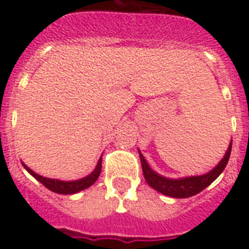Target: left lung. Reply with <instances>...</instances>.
I'll return each instance as SVG.
<instances>
[{
	"label": "left lung",
	"mask_w": 249,
	"mask_h": 249,
	"mask_svg": "<svg viewBox=\"0 0 249 249\" xmlns=\"http://www.w3.org/2000/svg\"><path fill=\"white\" fill-rule=\"evenodd\" d=\"M231 149H232V140H231L228 149L225 152L224 157L220 160L219 164L212 171H209L208 173L201 175V176H189V178H168L159 175L149 167L145 157L141 155L140 151H139V153H140L141 167H142V173H144L146 183L149 184L153 189H156L157 192L167 195L169 197L185 198L197 195L198 192H201L203 189H205L219 178L221 172L224 171L228 160H230Z\"/></svg>",
	"instance_id": "obj_1"
}]
</instances>
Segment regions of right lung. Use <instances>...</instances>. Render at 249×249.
Wrapping results in <instances>:
<instances>
[{
  "label": "right lung",
  "mask_w": 249,
  "mask_h": 249,
  "mask_svg": "<svg viewBox=\"0 0 249 249\" xmlns=\"http://www.w3.org/2000/svg\"><path fill=\"white\" fill-rule=\"evenodd\" d=\"M22 165L42 185H45L48 189H51L52 192L60 193V195H73V193L87 189V188H89L90 185L96 183V180H97L100 173H101V159L98 160L97 165L93 169V172L90 175H88L87 178H82L80 180H74V181H62V180H57V178H44V176H41L38 173H36L35 171H32L28 165H25L24 162H22Z\"/></svg>",
  "instance_id": "right-lung-1"
}]
</instances>
